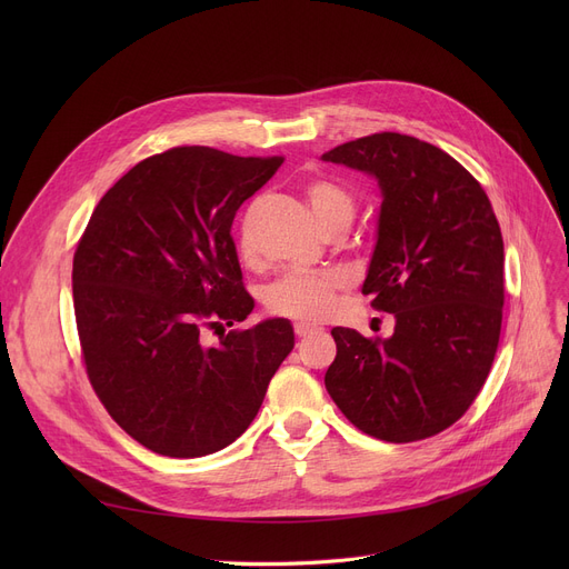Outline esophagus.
<instances>
[{
  "label": "esophagus",
  "mask_w": 569,
  "mask_h": 569,
  "mask_svg": "<svg viewBox=\"0 0 569 569\" xmlns=\"http://www.w3.org/2000/svg\"><path fill=\"white\" fill-rule=\"evenodd\" d=\"M318 332V327L316 325H309V322H295V335L300 337V339H305V337H309V335H316Z\"/></svg>",
  "instance_id": "34e87169"
}]
</instances>
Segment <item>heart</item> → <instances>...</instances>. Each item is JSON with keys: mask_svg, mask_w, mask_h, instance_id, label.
Returning <instances> with one entry per match:
<instances>
[{"mask_svg": "<svg viewBox=\"0 0 569 569\" xmlns=\"http://www.w3.org/2000/svg\"><path fill=\"white\" fill-rule=\"evenodd\" d=\"M307 200L322 232L350 226L355 217L352 196L330 179H316L307 187ZM343 281L332 272H288L264 290V307L286 318L320 320L330 313Z\"/></svg>", "mask_w": 569, "mask_h": 569, "instance_id": "b5f03b06", "label": "heart"}]
</instances>
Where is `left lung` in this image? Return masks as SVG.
<instances>
[{
  "label": "left lung",
  "instance_id": "1",
  "mask_svg": "<svg viewBox=\"0 0 569 569\" xmlns=\"http://www.w3.org/2000/svg\"><path fill=\"white\" fill-rule=\"evenodd\" d=\"M373 177L376 247L362 286L395 313L390 339L335 327L325 387L348 420L387 442L452 427L491 371L502 322L505 249L480 182L442 149L373 133L322 154Z\"/></svg>",
  "mask_w": 569,
  "mask_h": 569
}]
</instances>
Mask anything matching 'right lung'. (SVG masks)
Returning <instances> with one entry per match:
<instances>
[{
	"mask_svg": "<svg viewBox=\"0 0 569 569\" xmlns=\"http://www.w3.org/2000/svg\"><path fill=\"white\" fill-rule=\"evenodd\" d=\"M281 163L174 147L133 166L84 228L73 307L87 376L147 450L196 459L234 442L295 346L286 318L202 341L253 311L230 228Z\"/></svg>",
	"mask_w": 569,
	"mask_h": 569,
	"instance_id": "right-lung-1",
	"label": "right lung"
}]
</instances>
